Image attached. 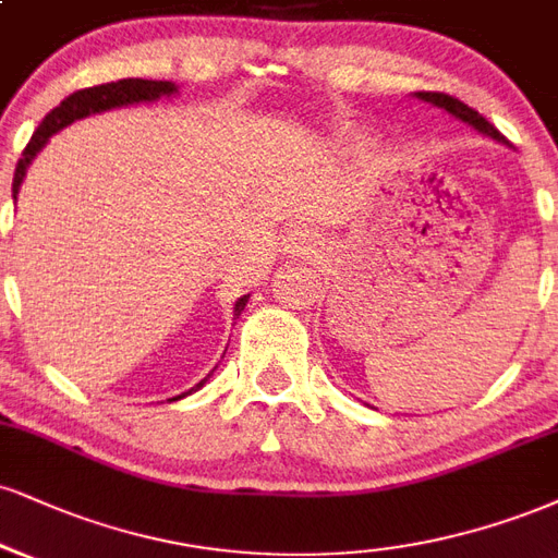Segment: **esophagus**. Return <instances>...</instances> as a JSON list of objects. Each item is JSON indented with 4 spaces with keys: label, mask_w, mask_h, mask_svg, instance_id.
I'll use <instances>...</instances> for the list:
<instances>
[{
    "label": "esophagus",
    "mask_w": 558,
    "mask_h": 558,
    "mask_svg": "<svg viewBox=\"0 0 558 558\" xmlns=\"http://www.w3.org/2000/svg\"><path fill=\"white\" fill-rule=\"evenodd\" d=\"M286 252L293 257H306V254H317L319 244L308 228H293L286 239Z\"/></svg>",
    "instance_id": "1"
}]
</instances>
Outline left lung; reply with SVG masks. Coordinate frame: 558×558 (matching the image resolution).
<instances>
[{"instance_id":"1","label":"left lung","mask_w":558,"mask_h":558,"mask_svg":"<svg viewBox=\"0 0 558 558\" xmlns=\"http://www.w3.org/2000/svg\"><path fill=\"white\" fill-rule=\"evenodd\" d=\"M415 98L426 100V104H432V106H439V109H445L447 113H452V117L460 119V122L471 124L473 130H478L481 134H486V137H492V140H496V143H501V145H509L505 134L496 130L492 122H486V119H483L478 111L471 109V106H468V104H462V100L447 96V93H432V90L415 93Z\"/></svg>"}]
</instances>
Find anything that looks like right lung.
<instances>
[{"label": "right lung", "instance_id": "add662e5", "mask_svg": "<svg viewBox=\"0 0 558 558\" xmlns=\"http://www.w3.org/2000/svg\"><path fill=\"white\" fill-rule=\"evenodd\" d=\"M173 93H177V85L169 83V80L126 77V80H117V83L85 87V90H77V93H72V96H66L62 104L57 106V109H51L49 113H46L44 122L38 124L36 132H33L31 143L25 145L23 158L17 160L15 179H12V199H17L20 184H23L31 160L36 158V153H41V147L49 143L51 134L64 130V126H70L72 122H77V119L90 117V113L111 111V109H119V106L143 104V100H158L160 96H173ZM246 301H250V296H241L236 301V306H233V319L241 317ZM207 379H210V374H207L199 385H194L190 392H197V389L203 387ZM179 398H184V395H179ZM179 398H173V400H179Z\"/></svg>", "mask_w": 558, "mask_h": 558}]
</instances>
